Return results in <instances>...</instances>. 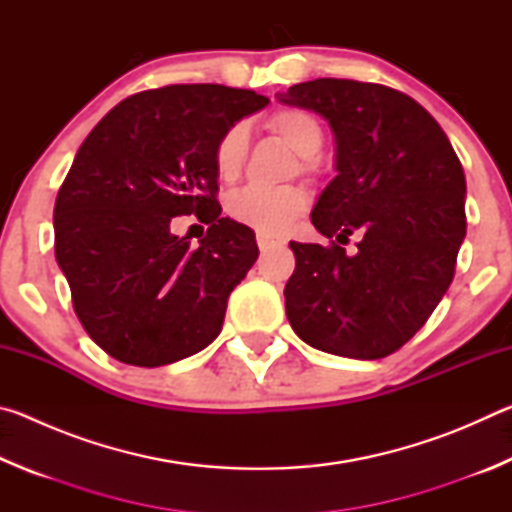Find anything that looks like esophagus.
<instances>
[{"mask_svg": "<svg viewBox=\"0 0 512 512\" xmlns=\"http://www.w3.org/2000/svg\"><path fill=\"white\" fill-rule=\"evenodd\" d=\"M277 244H280V241H277L275 237L264 235V232H257V246H259V250H268V248H273Z\"/></svg>", "mask_w": 512, "mask_h": 512, "instance_id": "esophagus-1", "label": "esophagus"}]
</instances>
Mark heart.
<instances>
[{
    "mask_svg": "<svg viewBox=\"0 0 512 512\" xmlns=\"http://www.w3.org/2000/svg\"><path fill=\"white\" fill-rule=\"evenodd\" d=\"M268 128L300 155V169H314V158L323 149V128L307 110L284 108L268 117ZM248 131L235 124L214 146V167L223 180H235L246 162ZM307 192L296 185L284 187H244L228 198V214L264 235H282L307 210Z\"/></svg>",
    "mask_w": 512,
    "mask_h": 512,
    "instance_id": "obj_1",
    "label": "heart"
}]
</instances>
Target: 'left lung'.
Listing matches in <instances>:
<instances>
[{"instance_id":"8db88e82","label":"left lung","mask_w":512,"mask_h":512,"mask_svg":"<svg viewBox=\"0 0 512 512\" xmlns=\"http://www.w3.org/2000/svg\"><path fill=\"white\" fill-rule=\"evenodd\" d=\"M277 101L323 117L336 142V176L311 223L338 244L291 241L296 271L287 318L311 348L381 359L427 323L454 280L465 239V173L443 128L418 101L377 83L316 79Z\"/></svg>"}]
</instances>
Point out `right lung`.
Masks as SVG:
<instances>
[{"label": "right lung", "instance_id": "obj_1", "mask_svg": "<svg viewBox=\"0 0 512 512\" xmlns=\"http://www.w3.org/2000/svg\"><path fill=\"white\" fill-rule=\"evenodd\" d=\"M268 99L225 85H167L117 103L85 137L54 207L56 262L90 339L128 366L207 348L259 255L216 203L219 137ZM211 225L192 249L173 215Z\"/></svg>", "mask_w": 512, "mask_h": 512}]
</instances>
